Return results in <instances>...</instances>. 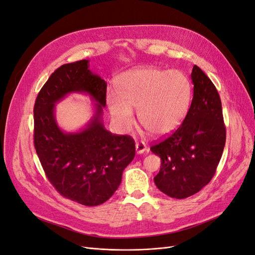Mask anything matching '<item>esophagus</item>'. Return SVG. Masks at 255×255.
Segmentation results:
<instances>
[{"label":"esophagus","instance_id":"1","mask_svg":"<svg viewBox=\"0 0 255 255\" xmlns=\"http://www.w3.org/2000/svg\"><path fill=\"white\" fill-rule=\"evenodd\" d=\"M146 150H148V148H146V144L144 142H137L136 143V152H137V154H142Z\"/></svg>","mask_w":255,"mask_h":255}]
</instances>
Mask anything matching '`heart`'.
I'll use <instances>...</instances> for the list:
<instances>
[{"mask_svg":"<svg viewBox=\"0 0 255 255\" xmlns=\"http://www.w3.org/2000/svg\"><path fill=\"white\" fill-rule=\"evenodd\" d=\"M191 83L179 70L141 67L122 73L117 93L109 91L107 106L125 129L133 126V111L139 125L154 137H164L181 126L189 110Z\"/></svg>","mask_w":255,"mask_h":255,"instance_id":"obj_1","label":"heart"}]
</instances>
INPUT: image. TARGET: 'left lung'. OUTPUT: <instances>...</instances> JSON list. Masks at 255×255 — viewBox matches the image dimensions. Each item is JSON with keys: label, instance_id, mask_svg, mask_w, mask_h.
Masks as SVG:
<instances>
[{"label": "left lung", "instance_id": "8db88e82", "mask_svg": "<svg viewBox=\"0 0 255 255\" xmlns=\"http://www.w3.org/2000/svg\"><path fill=\"white\" fill-rule=\"evenodd\" d=\"M191 81L194 97L183 123L172 135L151 146L161 160L154 183L161 192L175 199L195 195L210 183L226 144L217 89L196 65Z\"/></svg>", "mask_w": 255, "mask_h": 255}]
</instances>
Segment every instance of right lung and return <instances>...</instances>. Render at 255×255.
I'll use <instances>...</instances> for the list:
<instances>
[{
	"mask_svg": "<svg viewBox=\"0 0 255 255\" xmlns=\"http://www.w3.org/2000/svg\"><path fill=\"white\" fill-rule=\"evenodd\" d=\"M106 86L89 70V60L66 64L51 74L34 106V145L45 175L61 196L86 206L114 195L135 156L133 138L112 134L103 125ZM73 92L90 95L96 111L84 129L66 133L56 122L55 104Z\"/></svg>",
	"mask_w": 255,
	"mask_h": 255,
	"instance_id": "1",
	"label": "right lung"
}]
</instances>
